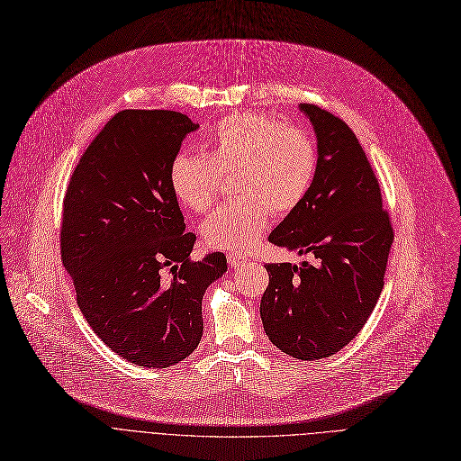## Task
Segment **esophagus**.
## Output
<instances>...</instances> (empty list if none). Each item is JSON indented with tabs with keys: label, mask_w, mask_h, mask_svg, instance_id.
Listing matches in <instances>:
<instances>
[{
	"label": "esophagus",
	"mask_w": 461,
	"mask_h": 461,
	"mask_svg": "<svg viewBox=\"0 0 461 461\" xmlns=\"http://www.w3.org/2000/svg\"><path fill=\"white\" fill-rule=\"evenodd\" d=\"M228 263L231 265V267H240V265L247 263V258L245 256H239V254H230L228 256Z\"/></svg>",
	"instance_id": "34e87169"
}]
</instances>
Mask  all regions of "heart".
<instances>
[{"instance_id": "heart-1", "label": "heart", "mask_w": 461, "mask_h": 461, "mask_svg": "<svg viewBox=\"0 0 461 461\" xmlns=\"http://www.w3.org/2000/svg\"><path fill=\"white\" fill-rule=\"evenodd\" d=\"M318 149L301 129L259 113H240L218 123L205 141V155L179 153L169 166V186L177 202L205 212L218 194L221 176H231L237 198L216 207L202 224L212 249L245 252L267 228L271 209L294 211L316 177Z\"/></svg>"}]
</instances>
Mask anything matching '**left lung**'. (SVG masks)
Here are the masks:
<instances>
[{"label": "left lung", "mask_w": 461, "mask_h": 461, "mask_svg": "<svg viewBox=\"0 0 461 461\" xmlns=\"http://www.w3.org/2000/svg\"><path fill=\"white\" fill-rule=\"evenodd\" d=\"M318 141L306 198L269 235L276 247L316 263L265 265L269 285L259 313L284 353L318 360L340 351L368 321L383 292L393 247L379 183L353 131L336 115L299 104Z\"/></svg>", "instance_id": "obj_1"}]
</instances>
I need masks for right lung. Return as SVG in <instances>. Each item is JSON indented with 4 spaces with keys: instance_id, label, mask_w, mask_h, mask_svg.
I'll return each mask as SVG.
<instances>
[{
    "instance_id": "obj_1",
    "label": "right lung",
    "mask_w": 461,
    "mask_h": 461,
    "mask_svg": "<svg viewBox=\"0 0 461 461\" xmlns=\"http://www.w3.org/2000/svg\"><path fill=\"white\" fill-rule=\"evenodd\" d=\"M196 129L172 110L115 113L63 202L61 259L84 318L113 353L143 368L174 366L198 348L203 294L228 271L222 252L190 259L196 235L185 231L169 186V166Z\"/></svg>"
}]
</instances>
